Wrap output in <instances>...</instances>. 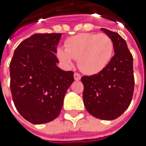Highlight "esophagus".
<instances>
[{"instance_id":"obj_1","label":"esophagus","mask_w":146,"mask_h":146,"mask_svg":"<svg viewBox=\"0 0 146 146\" xmlns=\"http://www.w3.org/2000/svg\"><path fill=\"white\" fill-rule=\"evenodd\" d=\"M74 79H75V80H80L81 79V76L78 73H75L74 74Z\"/></svg>"}]
</instances>
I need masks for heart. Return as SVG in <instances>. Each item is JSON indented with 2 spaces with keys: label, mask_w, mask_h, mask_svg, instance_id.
Returning a JSON list of instances; mask_svg holds the SVG:
<instances>
[{
  "label": "heart",
  "mask_w": 146,
  "mask_h": 146,
  "mask_svg": "<svg viewBox=\"0 0 146 146\" xmlns=\"http://www.w3.org/2000/svg\"><path fill=\"white\" fill-rule=\"evenodd\" d=\"M114 52V44L104 33H82L70 37L65 48H58L56 55L66 67L78 59L80 68L88 75L98 74L109 64Z\"/></svg>",
  "instance_id": "b5f03b06"
}]
</instances>
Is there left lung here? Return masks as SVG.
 Listing matches in <instances>:
<instances>
[{"label":"left lung","instance_id":"obj_1","mask_svg":"<svg viewBox=\"0 0 146 146\" xmlns=\"http://www.w3.org/2000/svg\"><path fill=\"white\" fill-rule=\"evenodd\" d=\"M114 44L115 55L98 74L83 76V99L87 111L103 120L119 117L129 106L134 91L133 58L126 41L116 32L102 28Z\"/></svg>","mask_w":146,"mask_h":146}]
</instances>
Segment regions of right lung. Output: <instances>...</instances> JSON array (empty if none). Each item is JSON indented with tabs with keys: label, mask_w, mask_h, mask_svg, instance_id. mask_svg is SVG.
Returning <instances> with one entry per match:
<instances>
[{
	"label": "right lung",
	"mask_w": 146,
	"mask_h": 146,
	"mask_svg": "<svg viewBox=\"0 0 146 146\" xmlns=\"http://www.w3.org/2000/svg\"><path fill=\"white\" fill-rule=\"evenodd\" d=\"M61 37V33L32 35L16 48L9 64L14 106L34 124L46 123L58 116L65 94L74 82L73 71L57 66L55 53Z\"/></svg>",
	"instance_id": "add662e5"
}]
</instances>
